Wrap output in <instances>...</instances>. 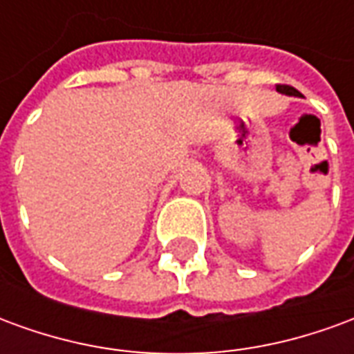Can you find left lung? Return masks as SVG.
Here are the masks:
<instances>
[{"label":"left lung","instance_id":"obj_1","mask_svg":"<svg viewBox=\"0 0 354 354\" xmlns=\"http://www.w3.org/2000/svg\"><path fill=\"white\" fill-rule=\"evenodd\" d=\"M277 91L282 94H288V96H301V93H297L296 88L290 87V85H277Z\"/></svg>","mask_w":354,"mask_h":354}]
</instances>
